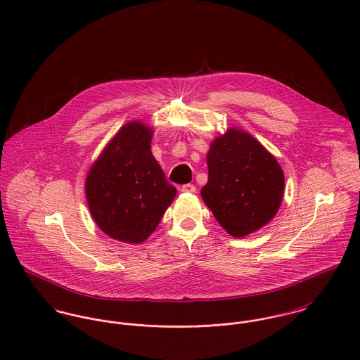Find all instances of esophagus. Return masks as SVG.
Wrapping results in <instances>:
<instances>
[{
  "label": "esophagus",
  "instance_id": "esophagus-1",
  "mask_svg": "<svg viewBox=\"0 0 360 360\" xmlns=\"http://www.w3.org/2000/svg\"><path fill=\"white\" fill-rule=\"evenodd\" d=\"M181 191L187 193V194H194V193H197V187L194 184H184L181 187Z\"/></svg>",
  "mask_w": 360,
  "mask_h": 360
}]
</instances>
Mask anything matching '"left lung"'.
I'll return each instance as SVG.
<instances>
[{"label": "left lung", "instance_id": "1", "mask_svg": "<svg viewBox=\"0 0 360 360\" xmlns=\"http://www.w3.org/2000/svg\"><path fill=\"white\" fill-rule=\"evenodd\" d=\"M206 163L209 176L201 195L230 236H248L276 216L284 194V173L255 137L229 129L212 141Z\"/></svg>", "mask_w": 360, "mask_h": 360}]
</instances>
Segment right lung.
Wrapping results in <instances>:
<instances>
[{"mask_svg": "<svg viewBox=\"0 0 360 360\" xmlns=\"http://www.w3.org/2000/svg\"><path fill=\"white\" fill-rule=\"evenodd\" d=\"M153 133L141 122L126 123L86 179V198L94 221L117 241H146L177 193L151 153Z\"/></svg>", "mask_w": 360, "mask_h": 360, "instance_id": "obj_1", "label": "right lung"}]
</instances>
